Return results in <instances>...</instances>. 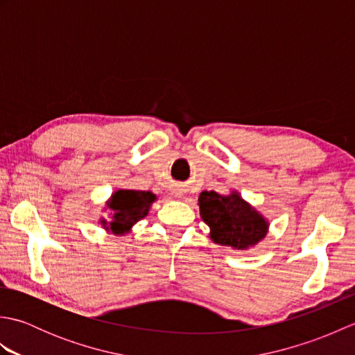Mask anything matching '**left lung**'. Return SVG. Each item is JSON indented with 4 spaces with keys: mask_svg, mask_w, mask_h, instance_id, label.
<instances>
[{
    "mask_svg": "<svg viewBox=\"0 0 355 355\" xmlns=\"http://www.w3.org/2000/svg\"><path fill=\"white\" fill-rule=\"evenodd\" d=\"M198 206L202 221L210 229V238L220 245L247 250L268 232V221L236 191L229 195L205 191L200 193Z\"/></svg>",
    "mask_w": 355,
    "mask_h": 355,
    "instance_id": "8db88e82",
    "label": "left lung"
}]
</instances>
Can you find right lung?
Returning a JSON list of instances; mask_svg holds the SVG:
<instances>
[{
    "label": "right lung",
    "instance_id": "right-lung-1",
    "mask_svg": "<svg viewBox=\"0 0 355 355\" xmlns=\"http://www.w3.org/2000/svg\"><path fill=\"white\" fill-rule=\"evenodd\" d=\"M155 200V195L149 191L119 189L107 202V207L111 210V221L101 220V224L105 230L122 236L131 230L135 223L148 215L149 207Z\"/></svg>",
    "mask_w": 355,
    "mask_h": 355
}]
</instances>
